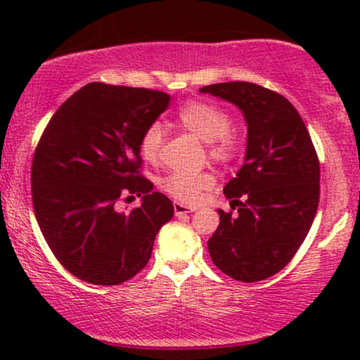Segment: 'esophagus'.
<instances>
[{"mask_svg":"<svg viewBox=\"0 0 360 360\" xmlns=\"http://www.w3.org/2000/svg\"><path fill=\"white\" fill-rule=\"evenodd\" d=\"M174 211H175V216H184V214L193 213L195 208H190V206H186L184 203H179V201H175V203H174Z\"/></svg>","mask_w":360,"mask_h":360,"instance_id":"esophagus-1","label":"esophagus"}]
</instances>
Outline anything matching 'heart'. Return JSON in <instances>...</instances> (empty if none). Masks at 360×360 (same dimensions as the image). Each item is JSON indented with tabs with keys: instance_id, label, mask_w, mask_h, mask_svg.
Returning a JSON list of instances; mask_svg holds the SVG:
<instances>
[{
	"instance_id": "obj_1",
	"label": "heart",
	"mask_w": 360,
	"mask_h": 360,
	"mask_svg": "<svg viewBox=\"0 0 360 360\" xmlns=\"http://www.w3.org/2000/svg\"><path fill=\"white\" fill-rule=\"evenodd\" d=\"M176 120L186 131L198 139L208 142V154L218 164H229L239 154L240 144L231 127V116L219 106L208 101H188L180 106ZM164 127L160 122H152L144 129L139 141L141 155L147 162L159 159L164 146ZM210 174H188V172H170L160 180V188L174 198L193 203L200 198L201 191L213 186Z\"/></svg>"
}]
</instances>
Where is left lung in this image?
I'll list each match as a JSON object with an SVG mask.
<instances>
[{"mask_svg": "<svg viewBox=\"0 0 360 360\" xmlns=\"http://www.w3.org/2000/svg\"><path fill=\"white\" fill-rule=\"evenodd\" d=\"M201 93L244 112V165L224 186L233 211L219 213L208 240L211 260L239 282L280 272L303 244L319 203V160L302 116L287 98L249 82L214 83Z\"/></svg>", "mask_w": 360, "mask_h": 360, "instance_id": "1", "label": "left lung"}]
</instances>
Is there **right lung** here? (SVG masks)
Returning <instances> with one entry per match:
<instances>
[{"label":"right lung","mask_w":360,"mask_h":360,"mask_svg":"<svg viewBox=\"0 0 360 360\" xmlns=\"http://www.w3.org/2000/svg\"><path fill=\"white\" fill-rule=\"evenodd\" d=\"M170 105L149 88L88 83L51 117L34 152L32 205L44 239L72 275L120 285L149 262L174 205L141 175L139 141ZM142 195L139 209L117 201Z\"/></svg>","instance_id":"obj_1"}]
</instances>
